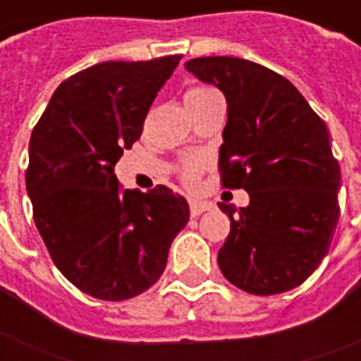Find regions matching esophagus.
<instances>
[{
    "instance_id": "esophagus-1",
    "label": "esophagus",
    "mask_w": 361,
    "mask_h": 361,
    "mask_svg": "<svg viewBox=\"0 0 361 361\" xmlns=\"http://www.w3.org/2000/svg\"><path fill=\"white\" fill-rule=\"evenodd\" d=\"M211 209L212 204L207 203V201H189V212H191V216H199V214L211 211Z\"/></svg>"
}]
</instances>
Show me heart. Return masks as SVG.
I'll list each match as a JSON object with an SVG mask.
<instances>
[{
	"instance_id": "heart-1",
	"label": "heart",
	"mask_w": 361,
	"mask_h": 361,
	"mask_svg": "<svg viewBox=\"0 0 361 361\" xmlns=\"http://www.w3.org/2000/svg\"><path fill=\"white\" fill-rule=\"evenodd\" d=\"M214 96H220V92L214 87H209V85H199V87H193V89L188 90L185 94V104H199L209 100V98H214ZM203 172V160L197 157H189L183 160L181 164V180L185 181L188 185H195L199 181V176Z\"/></svg>"
}]
</instances>
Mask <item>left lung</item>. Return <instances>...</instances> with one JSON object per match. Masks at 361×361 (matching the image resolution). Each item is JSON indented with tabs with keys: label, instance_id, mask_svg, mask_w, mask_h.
I'll list each match as a JSON object with an SVG mask.
<instances>
[{
	"label": "left lung",
	"instance_id": "1",
	"mask_svg": "<svg viewBox=\"0 0 361 361\" xmlns=\"http://www.w3.org/2000/svg\"><path fill=\"white\" fill-rule=\"evenodd\" d=\"M185 69L226 96L220 180L250 193L240 211L219 203L230 219L220 271L255 295L300 286L325 257L338 220L341 168L325 121L288 79L247 59L195 58Z\"/></svg>",
	"mask_w": 361,
	"mask_h": 361
}]
</instances>
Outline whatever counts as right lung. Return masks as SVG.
I'll use <instances>...</instances> for the list:
<instances>
[{
  "instance_id": "add662e5",
  "label": "right lung",
  "mask_w": 361,
  "mask_h": 361,
  "mask_svg": "<svg viewBox=\"0 0 361 361\" xmlns=\"http://www.w3.org/2000/svg\"><path fill=\"white\" fill-rule=\"evenodd\" d=\"M180 59L104 61L71 75L30 135L25 181L36 228L61 274L98 300L149 290L188 224V201L172 189H121L114 173Z\"/></svg>"
}]
</instances>
